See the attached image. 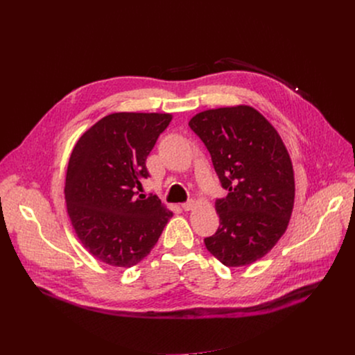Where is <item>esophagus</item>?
Here are the masks:
<instances>
[{
  "label": "esophagus",
  "instance_id": "34e87169",
  "mask_svg": "<svg viewBox=\"0 0 355 355\" xmlns=\"http://www.w3.org/2000/svg\"><path fill=\"white\" fill-rule=\"evenodd\" d=\"M181 208H182L184 211H191V209L195 208V202H193L192 199H189V200L184 202V204H181Z\"/></svg>",
  "mask_w": 355,
  "mask_h": 355
}]
</instances>
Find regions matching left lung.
<instances>
[{
    "instance_id": "8db88e82",
    "label": "left lung",
    "mask_w": 355,
    "mask_h": 355,
    "mask_svg": "<svg viewBox=\"0 0 355 355\" xmlns=\"http://www.w3.org/2000/svg\"><path fill=\"white\" fill-rule=\"evenodd\" d=\"M189 128L204 141L226 198L216 199L219 227L205 245L226 267L264 257L285 233L295 199L288 150L254 108L226 107L196 114Z\"/></svg>"
}]
</instances>
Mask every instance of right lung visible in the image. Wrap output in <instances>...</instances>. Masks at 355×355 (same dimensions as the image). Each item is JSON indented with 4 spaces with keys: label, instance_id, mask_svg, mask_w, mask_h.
<instances>
[{
    "label": "right lung",
    "instance_id": "obj_1",
    "mask_svg": "<svg viewBox=\"0 0 355 355\" xmlns=\"http://www.w3.org/2000/svg\"><path fill=\"white\" fill-rule=\"evenodd\" d=\"M170 114H111L91 126L70 156L64 198L77 237L108 266L129 268L157 243L173 216L156 195H137L146 159Z\"/></svg>",
    "mask_w": 355,
    "mask_h": 355
}]
</instances>
